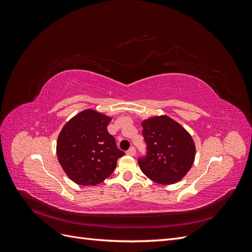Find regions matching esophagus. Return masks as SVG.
I'll use <instances>...</instances> for the list:
<instances>
[{
    "mask_svg": "<svg viewBox=\"0 0 252 252\" xmlns=\"http://www.w3.org/2000/svg\"><path fill=\"white\" fill-rule=\"evenodd\" d=\"M126 154L128 155V156H130V157H133L134 155H135V148L134 147H131V148H129V150L126 152Z\"/></svg>",
    "mask_w": 252,
    "mask_h": 252,
    "instance_id": "esophagus-1",
    "label": "esophagus"
}]
</instances>
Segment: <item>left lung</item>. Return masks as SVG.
<instances>
[{"mask_svg":"<svg viewBox=\"0 0 252 252\" xmlns=\"http://www.w3.org/2000/svg\"><path fill=\"white\" fill-rule=\"evenodd\" d=\"M147 157L139 166L147 178L158 184L171 185L185 177L195 158V144L186 129L162 114L142 121Z\"/></svg>","mask_w":252,"mask_h":252,"instance_id":"obj_1","label":"left lung"}]
</instances>
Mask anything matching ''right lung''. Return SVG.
I'll use <instances>...</instances> for the list:
<instances>
[{"mask_svg": "<svg viewBox=\"0 0 252 252\" xmlns=\"http://www.w3.org/2000/svg\"><path fill=\"white\" fill-rule=\"evenodd\" d=\"M111 117L94 109L75 114L63 126L57 156L67 177L75 184L95 186L107 179L124 152L107 131Z\"/></svg>", "mask_w": 252, "mask_h": 252, "instance_id": "right-lung-1", "label": "right lung"}]
</instances>
